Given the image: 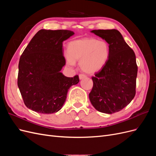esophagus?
I'll list each match as a JSON object with an SVG mask.
<instances>
[{
    "label": "esophagus",
    "instance_id": "34e87169",
    "mask_svg": "<svg viewBox=\"0 0 156 156\" xmlns=\"http://www.w3.org/2000/svg\"><path fill=\"white\" fill-rule=\"evenodd\" d=\"M79 77V79H84V78L87 77V76H86L85 75H84V74H80Z\"/></svg>",
    "mask_w": 156,
    "mask_h": 156
}]
</instances>
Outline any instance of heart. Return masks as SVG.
Instances as JSON below:
<instances>
[{
	"mask_svg": "<svg viewBox=\"0 0 156 156\" xmlns=\"http://www.w3.org/2000/svg\"><path fill=\"white\" fill-rule=\"evenodd\" d=\"M110 56V48L107 41L94 38H83L71 41L68 46L66 60L73 66L79 61L81 70L88 74L100 71L107 64Z\"/></svg>",
	"mask_w": 156,
	"mask_h": 156,
	"instance_id": "heart-1",
	"label": "heart"
}]
</instances>
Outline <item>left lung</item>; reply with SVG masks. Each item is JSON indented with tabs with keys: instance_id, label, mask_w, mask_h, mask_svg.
<instances>
[{
	"instance_id": "left-lung-1",
	"label": "left lung",
	"mask_w": 156,
	"mask_h": 156,
	"mask_svg": "<svg viewBox=\"0 0 156 156\" xmlns=\"http://www.w3.org/2000/svg\"><path fill=\"white\" fill-rule=\"evenodd\" d=\"M90 32L107 42L110 56L105 66L92 77L93 87L89 99L97 111L112 114L126 107L135 96L137 75L135 55L119 30Z\"/></svg>"
}]
</instances>
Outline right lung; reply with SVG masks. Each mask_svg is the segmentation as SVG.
Masks as SVG:
<instances>
[{"label": "right lung", "mask_w": 156, "mask_h": 156, "mask_svg": "<svg viewBox=\"0 0 156 156\" xmlns=\"http://www.w3.org/2000/svg\"><path fill=\"white\" fill-rule=\"evenodd\" d=\"M68 30L41 29L32 37L19 62L17 85L27 108L42 114L62 108L68 89L79 82L60 71L66 64L63 41L73 36Z\"/></svg>", "instance_id": "1"}]
</instances>
